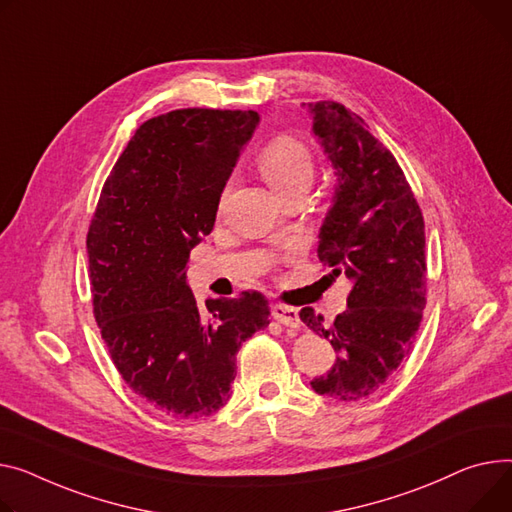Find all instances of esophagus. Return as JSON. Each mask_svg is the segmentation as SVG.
I'll return each mask as SVG.
<instances>
[{
    "label": "esophagus",
    "mask_w": 512,
    "mask_h": 512,
    "mask_svg": "<svg viewBox=\"0 0 512 512\" xmlns=\"http://www.w3.org/2000/svg\"><path fill=\"white\" fill-rule=\"evenodd\" d=\"M271 317H274L278 323L286 325V327H298L300 325V315L298 309L288 304H274L271 306Z\"/></svg>",
    "instance_id": "esophagus-1"
}]
</instances>
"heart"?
Instances as JSON below:
<instances>
[{
  "mask_svg": "<svg viewBox=\"0 0 512 512\" xmlns=\"http://www.w3.org/2000/svg\"><path fill=\"white\" fill-rule=\"evenodd\" d=\"M257 168L269 187L286 197L294 191H309L315 179V156L294 135H278L261 148Z\"/></svg>",
  "mask_w": 512,
  "mask_h": 512,
  "instance_id": "1",
  "label": "heart"
}]
</instances>
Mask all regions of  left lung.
I'll return each mask as SVG.
<instances>
[{"instance_id":"obj_1","label":"left lung","mask_w":512,"mask_h":512,"mask_svg":"<svg viewBox=\"0 0 512 512\" xmlns=\"http://www.w3.org/2000/svg\"><path fill=\"white\" fill-rule=\"evenodd\" d=\"M313 131L331 160L335 203L319 234L329 276H348V309L331 325L313 309L302 323L325 335L337 360L315 393L358 401L379 391L412 352L426 306V236L414 191L362 117L335 100L311 102Z\"/></svg>"}]
</instances>
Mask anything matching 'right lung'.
I'll return each mask as SVG.
<instances>
[{"label":"right lung","instance_id":"1","mask_svg":"<svg viewBox=\"0 0 512 512\" xmlns=\"http://www.w3.org/2000/svg\"><path fill=\"white\" fill-rule=\"evenodd\" d=\"M255 111L179 109L148 119L102 185L86 234L94 319L125 385L173 418L230 399L236 352L269 325L257 290L206 300L185 284L191 249L218 201Z\"/></svg>","mask_w":512,"mask_h":512}]
</instances>
